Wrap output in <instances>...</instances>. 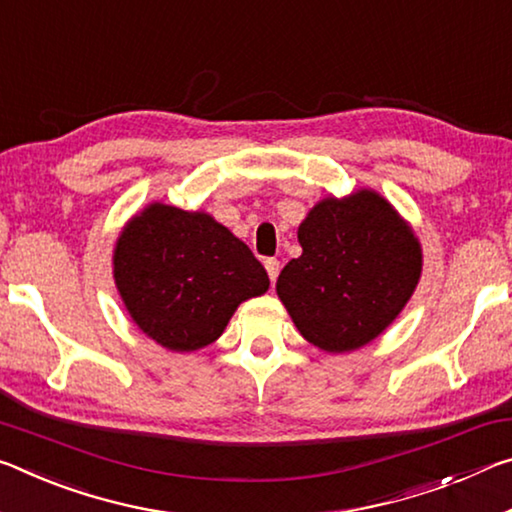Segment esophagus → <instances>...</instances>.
Masks as SVG:
<instances>
[{
  "label": "esophagus",
  "instance_id": "34e87169",
  "mask_svg": "<svg viewBox=\"0 0 512 512\" xmlns=\"http://www.w3.org/2000/svg\"><path fill=\"white\" fill-rule=\"evenodd\" d=\"M264 266H266V273H269V278H271V282H275V278H278V273H280V262L275 257H269L264 262Z\"/></svg>",
  "mask_w": 512,
  "mask_h": 512
}]
</instances>
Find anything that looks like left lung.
<instances>
[{
    "label": "left lung",
    "instance_id": "obj_1",
    "mask_svg": "<svg viewBox=\"0 0 512 512\" xmlns=\"http://www.w3.org/2000/svg\"><path fill=\"white\" fill-rule=\"evenodd\" d=\"M298 243L303 255L282 269L275 291L300 335L328 353L373 342L421 278L419 239L371 189L316 202Z\"/></svg>",
    "mask_w": 512,
    "mask_h": 512
}]
</instances>
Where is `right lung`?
Returning <instances> with one entry per match:
<instances>
[{
  "mask_svg": "<svg viewBox=\"0 0 512 512\" xmlns=\"http://www.w3.org/2000/svg\"><path fill=\"white\" fill-rule=\"evenodd\" d=\"M113 280L136 326L175 353L216 342L243 300L269 289L264 266L225 225L164 202L123 227Z\"/></svg>",
  "mask_w": 512,
  "mask_h": 512,
  "instance_id": "1",
  "label": "right lung"
}]
</instances>
